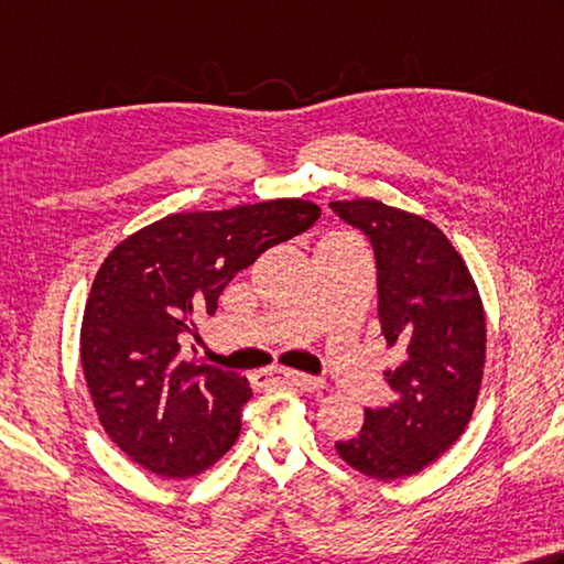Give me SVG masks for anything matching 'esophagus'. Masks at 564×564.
Masks as SVG:
<instances>
[{
	"label": "esophagus",
	"instance_id": "esophagus-1",
	"mask_svg": "<svg viewBox=\"0 0 564 564\" xmlns=\"http://www.w3.org/2000/svg\"><path fill=\"white\" fill-rule=\"evenodd\" d=\"M253 382L261 384V387H269V384H293L295 389H301V392H321L325 387V382L321 377H311V375H303V372H293V370H271V372H259L253 375Z\"/></svg>",
	"mask_w": 564,
	"mask_h": 564
}]
</instances>
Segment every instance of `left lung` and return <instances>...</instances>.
Instances as JSON below:
<instances>
[{
  "instance_id": "8db88e82",
  "label": "left lung",
  "mask_w": 564,
  "mask_h": 564,
  "mask_svg": "<svg viewBox=\"0 0 564 564\" xmlns=\"http://www.w3.org/2000/svg\"><path fill=\"white\" fill-rule=\"evenodd\" d=\"M377 263V315L402 362L394 402L365 409L362 432L335 448L377 480L414 476L464 434L486 362V315L464 259L432 221L375 199L330 202Z\"/></svg>"
}]
</instances>
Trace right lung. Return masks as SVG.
Instances as JSON below:
<instances>
[{"label": "right lung", "mask_w": 564, "mask_h": 564, "mask_svg": "<svg viewBox=\"0 0 564 564\" xmlns=\"http://www.w3.org/2000/svg\"><path fill=\"white\" fill-rule=\"evenodd\" d=\"M317 217L303 199L170 214L108 253L86 303L80 365L106 434L142 468L189 478L237 442L249 380L189 360L194 317L217 313L234 275Z\"/></svg>", "instance_id": "obj_1"}]
</instances>
